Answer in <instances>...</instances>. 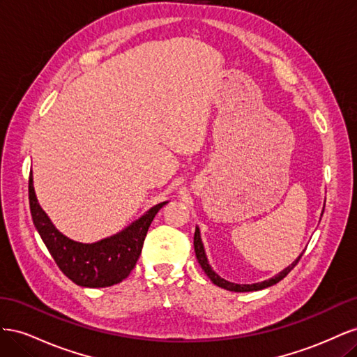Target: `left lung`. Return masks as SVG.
Listing matches in <instances>:
<instances>
[{
  "label": "left lung",
  "instance_id": "obj_1",
  "mask_svg": "<svg viewBox=\"0 0 357 357\" xmlns=\"http://www.w3.org/2000/svg\"><path fill=\"white\" fill-rule=\"evenodd\" d=\"M193 245H195V255H197V259H198V262H199L201 268L204 269V273L208 275V278L211 280V282H213L215 286L223 287V289L231 290V291H253V290H262V289H266V287H269V286H274L275 283L282 282V280L291 271V269H294V268L298 265L299 259L302 257V255H301L294 264H291L290 266H287V268L284 269V271L277 274V275L273 277V278L266 280V282L255 283V284H235V283H229V282H226V280L220 278L218 274H215V273L213 271L211 266L208 265L207 257H205V253H204V247H202V243H201V236H199V229H198V228H197V231H195V236H193Z\"/></svg>",
  "mask_w": 357,
  "mask_h": 357
}]
</instances>
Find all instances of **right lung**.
Returning <instances> with one entry per match:
<instances>
[{
	"mask_svg": "<svg viewBox=\"0 0 357 357\" xmlns=\"http://www.w3.org/2000/svg\"><path fill=\"white\" fill-rule=\"evenodd\" d=\"M28 193L32 220L53 261L73 283L83 287H109L121 283L131 274L142 255L150 223L167 204L160 202L155 205L142 219H138L121 234L95 244H82L63 236L50 223L37 202L31 174Z\"/></svg>",
	"mask_w": 357,
	"mask_h": 357,
	"instance_id": "obj_1",
	"label": "right lung"
}]
</instances>
